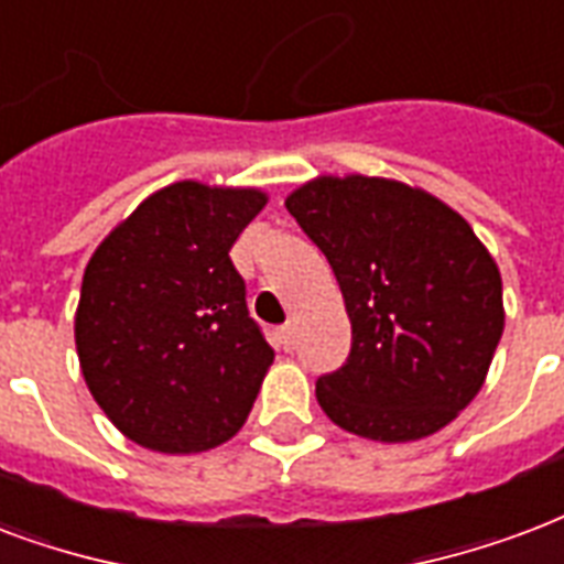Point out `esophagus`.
<instances>
[{
	"instance_id": "1",
	"label": "esophagus",
	"mask_w": 564,
	"mask_h": 564,
	"mask_svg": "<svg viewBox=\"0 0 564 564\" xmlns=\"http://www.w3.org/2000/svg\"><path fill=\"white\" fill-rule=\"evenodd\" d=\"M278 339H281V346L286 351L295 349V325H292V322H286V325H283V328L278 330Z\"/></svg>"
}]
</instances>
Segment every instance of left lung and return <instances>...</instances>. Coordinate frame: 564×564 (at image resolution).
I'll return each instance as SVG.
<instances>
[{"label": "left lung", "instance_id": "left-lung-1", "mask_svg": "<svg viewBox=\"0 0 564 564\" xmlns=\"http://www.w3.org/2000/svg\"><path fill=\"white\" fill-rule=\"evenodd\" d=\"M283 204L328 257L351 319L346 367L316 381L330 423L381 444L453 423L482 390L506 325L482 239L441 197L390 177L319 174Z\"/></svg>", "mask_w": 564, "mask_h": 564}]
</instances>
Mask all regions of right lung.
Here are the masks:
<instances>
[{
  "instance_id": "1",
  "label": "right lung",
  "mask_w": 564,
  "mask_h": 564,
  "mask_svg": "<svg viewBox=\"0 0 564 564\" xmlns=\"http://www.w3.org/2000/svg\"><path fill=\"white\" fill-rule=\"evenodd\" d=\"M269 204L257 186L180 180L97 245L73 319L94 402L132 444L195 455L251 414L274 351L248 316L230 248Z\"/></svg>"
}]
</instances>
